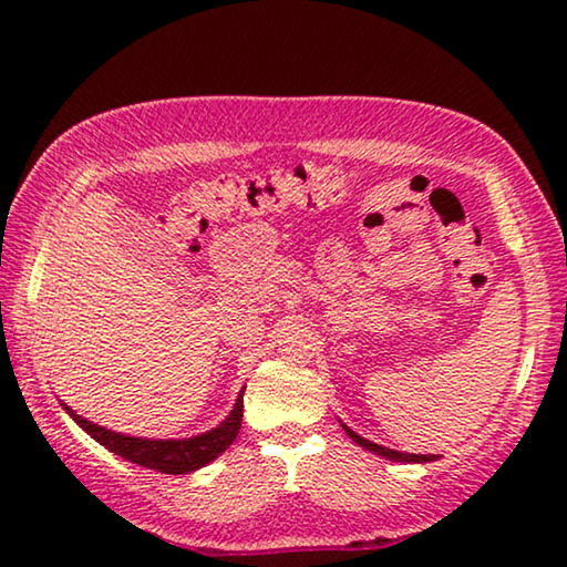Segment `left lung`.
<instances>
[{"mask_svg": "<svg viewBox=\"0 0 567 567\" xmlns=\"http://www.w3.org/2000/svg\"><path fill=\"white\" fill-rule=\"evenodd\" d=\"M344 433H348L354 443H358L360 447L370 450V453H375L380 457H388V460H395V463H433L435 455H412V453H398V450H390V447H382L378 443H370V440L360 437L358 433H352V430L348 425H342Z\"/></svg>", "mask_w": 567, "mask_h": 567, "instance_id": "left-lung-1", "label": "left lung"}]
</instances>
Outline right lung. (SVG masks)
<instances>
[{
  "label": "right lung",
  "instance_id": "add662e5",
  "mask_svg": "<svg viewBox=\"0 0 567 567\" xmlns=\"http://www.w3.org/2000/svg\"><path fill=\"white\" fill-rule=\"evenodd\" d=\"M243 395L245 390L239 392L233 412H229L223 425H217L209 433H203L197 437H185V440H145V437H130L112 433L107 427L94 425V422L74 415V410L64 405L70 412L72 420L80 425L84 433L92 435L100 445L112 450L114 455H120L130 463H137L147 470H157V473L167 475H187L192 470L205 467L213 463L217 455H223L225 450L235 443L239 433V425H243Z\"/></svg>",
  "mask_w": 567,
  "mask_h": 567
}]
</instances>
